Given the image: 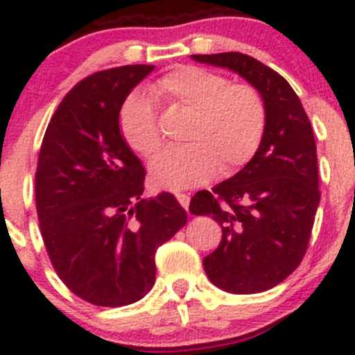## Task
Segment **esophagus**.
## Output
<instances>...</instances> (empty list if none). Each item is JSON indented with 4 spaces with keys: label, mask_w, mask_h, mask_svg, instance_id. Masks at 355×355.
Listing matches in <instances>:
<instances>
[{
    "label": "esophagus",
    "mask_w": 355,
    "mask_h": 355,
    "mask_svg": "<svg viewBox=\"0 0 355 355\" xmlns=\"http://www.w3.org/2000/svg\"><path fill=\"white\" fill-rule=\"evenodd\" d=\"M175 198H177L178 204H180L184 209H189V202H191V198H189L187 194H182V192H178V194H175Z\"/></svg>",
    "instance_id": "1"
}]
</instances>
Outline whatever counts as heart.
Listing matches in <instances>:
<instances>
[{
	"mask_svg": "<svg viewBox=\"0 0 355 355\" xmlns=\"http://www.w3.org/2000/svg\"><path fill=\"white\" fill-rule=\"evenodd\" d=\"M159 101L191 113L180 148L168 149L149 166L156 187L184 191L211 180L220 170L232 175L252 159L266 128V105L256 87L230 84L227 77L200 67L182 65L153 82ZM125 142L151 157L161 148L156 111L141 92H132L118 116Z\"/></svg>",
	"mask_w": 355,
	"mask_h": 355,
	"instance_id": "b5f03b06",
	"label": "heart"
}]
</instances>
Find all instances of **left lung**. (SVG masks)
Listing matches in <instances>:
<instances>
[{
  "label": "left lung",
  "instance_id": "obj_1",
  "mask_svg": "<svg viewBox=\"0 0 355 355\" xmlns=\"http://www.w3.org/2000/svg\"><path fill=\"white\" fill-rule=\"evenodd\" d=\"M191 58L239 73L266 105V128L252 159L211 192H198L189 206L221 227L220 245L202 259L211 284L232 293L264 292L299 266L309 244L321 198L311 121L288 82L252 56Z\"/></svg>",
  "mask_w": 355,
  "mask_h": 355
}]
</instances>
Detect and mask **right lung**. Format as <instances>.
Wrapping results in <instances>:
<instances>
[{"label":"right lung","instance_id":"obj_1","mask_svg":"<svg viewBox=\"0 0 355 355\" xmlns=\"http://www.w3.org/2000/svg\"><path fill=\"white\" fill-rule=\"evenodd\" d=\"M153 70L118 67L78 82L39 153L35 207L46 250L63 284L94 306L141 300L155 285L157 247L187 223L168 192L142 199L146 170L118 123L127 96Z\"/></svg>","mask_w":355,"mask_h":355}]
</instances>
